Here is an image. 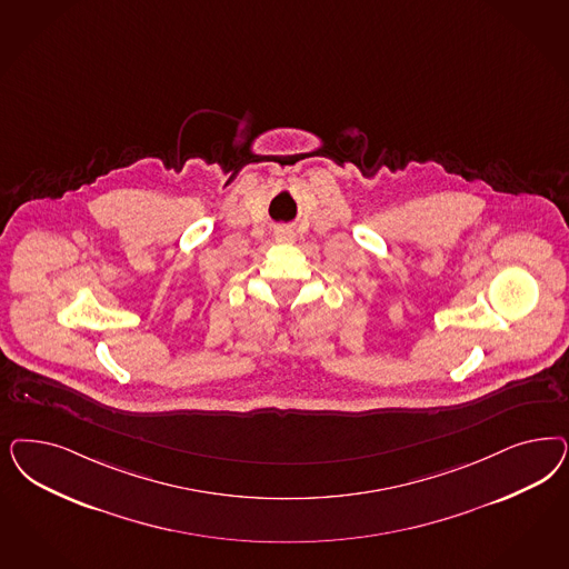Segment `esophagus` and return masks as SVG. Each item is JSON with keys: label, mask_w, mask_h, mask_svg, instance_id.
I'll list each match as a JSON object with an SVG mask.
<instances>
[{"label": "esophagus", "mask_w": 569, "mask_h": 569, "mask_svg": "<svg viewBox=\"0 0 569 569\" xmlns=\"http://www.w3.org/2000/svg\"><path fill=\"white\" fill-rule=\"evenodd\" d=\"M276 240H278V242H291L293 234L287 232V230H278V232H276Z\"/></svg>", "instance_id": "esophagus-1"}]
</instances>
